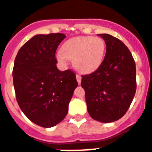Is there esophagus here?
I'll list each match as a JSON object with an SVG mask.
<instances>
[{
    "label": "esophagus",
    "mask_w": 152,
    "mask_h": 152,
    "mask_svg": "<svg viewBox=\"0 0 152 152\" xmlns=\"http://www.w3.org/2000/svg\"><path fill=\"white\" fill-rule=\"evenodd\" d=\"M76 80H77V82H78V84H80V83H81V76H79V75H76Z\"/></svg>",
    "instance_id": "obj_1"
}]
</instances>
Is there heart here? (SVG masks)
Instances as JSON below:
<instances>
[{
    "mask_svg": "<svg viewBox=\"0 0 152 152\" xmlns=\"http://www.w3.org/2000/svg\"><path fill=\"white\" fill-rule=\"evenodd\" d=\"M106 53L103 39L91 36L76 37L64 43L62 49L57 51L56 57L61 64H66L73 60V65L82 74H91L100 67Z\"/></svg>",
    "mask_w": 152,
    "mask_h": 152,
    "instance_id": "heart-1",
    "label": "heart"
}]
</instances>
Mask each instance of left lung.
<instances>
[{
  "mask_svg": "<svg viewBox=\"0 0 152 152\" xmlns=\"http://www.w3.org/2000/svg\"><path fill=\"white\" fill-rule=\"evenodd\" d=\"M107 49L96 71L82 76L81 87L90 116L102 123H112L127 112L136 90L135 64L124 43L109 34H99Z\"/></svg>",
  "mask_w": 152,
  "mask_h": 152,
  "instance_id": "1",
  "label": "left lung"
}]
</instances>
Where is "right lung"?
Wrapping results in <instances>:
<instances>
[{"label": "right lung", "instance_id": "1", "mask_svg": "<svg viewBox=\"0 0 152 152\" xmlns=\"http://www.w3.org/2000/svg\"><path fill=\"white\" fill-rule=\"evenodd\" d=\"M65 37L63 33L36 35L15 58L12 77L18 105L28 119L46 128L64 119L78 86L73 72L56 67V51Z\"/></svg>", "mask_w": 152, "mask_h": 152}]
</instances>
